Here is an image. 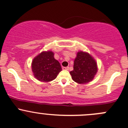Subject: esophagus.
I'll return each mask as SVG.
<instances>
[{"label": "esophagus", "mask_w": 128, "mask_h": 128, "mask_svg": "<svg viewBox=\"0 0 128 128\" xmlns=\"http://www.w3.org/2000/svg\"><path fill=\"white\" fill-rule=\"evenodd\" d=\"M62 69L63 70H69V67H63L62 68Z\"/></svg>", "instance_id": "esophagus-1"}]
</instances>
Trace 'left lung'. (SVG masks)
<instances>
[{
    "label": "left lung",
    "mask_w": 128,
    "mask_h": 128,
    "mask_svg": "<svg viewBox=\"0 0 128 128\" xmlns=\"http://www.w3.org/2000/svg\"><path fill=\"white\" fill-rule=\"evenodd\" d=\"M97 71L95 59L88 52L78 51L74 62V70L70 72L72 80L79 84H86L94 79Z\"/></svg>",
    "instance_id": "obj_1"
}]
</instances>
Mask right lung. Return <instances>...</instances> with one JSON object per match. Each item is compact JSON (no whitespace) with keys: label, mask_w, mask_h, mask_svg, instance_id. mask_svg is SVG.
I'll list each match as a JSON object with an SVG mask.
<instances>
[{"label":"right lung","mask_w":128,"mask_h":128,"mask_svg":"<svg viewBox=\"0 0 128 128\" xmlns=\"http://www.w3.org/2000/svg\"><path fill=\"white\" fill-rule=\"evenodd\" d=\"M54 55L51 51H42L33 59L32 72L37 80L44 82H50L54 80L61 71L60 63L54 59Z\"/></svg>","instance_id":"add662e5"}]
</instances>
